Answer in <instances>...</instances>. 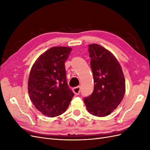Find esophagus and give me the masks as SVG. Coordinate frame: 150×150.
Returning a JSON list of instances; mask_svg holds the SVG:
<instances>
[{"label":"esophagus","instance_id":"34e87169","mask_svg":"<svg viewBox=\"0 0 150 150\" xmlns=\"http://www.w3.org/2000/svg\"><path fill=\"white\" fill-rule=\"evenodd\" d=\"M80 91H81V88L80 86H77V87H75L73 88V91L76 95H79L80 93Z\"/></svg>","mask_w":150,"mask_h":150}]
</instances>
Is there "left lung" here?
<instances>
[{
  "mask_svg": "<svg viewBox=\"0 0 150 150\" xmlns=\"http://www.w3.org/2000/svg\"><path fill=\"white\" fill-rule=\"evenodd\" d=\"M94 90L84 98L88 111L106 116L118 106L125 93V79L119 62L108 50L97 44L89 45Z\"/></svg>",
  "mask_w": 150,
  "mask_h": 150,
  "instance_id": "obj_1",
  "label": "left lung"
}]
</instances>
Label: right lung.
<instances>
[{"mask_svg": "<svg viewBox=\"0 0 150 150\" xmlns=\"http://www.w3.org/2000/svg\"><path fill=\"white\" fill-rule=\"evenodd\" d=\"M71 51V47H52L41 54L31 68L29 97L35 107L46 116L62 115L74 95L67 83L64 65Z\"/></svg>", "mask_w": 150, "mask_h": 150, "instance_id": "add662e5", "label": "right lung"}]
</instances>
